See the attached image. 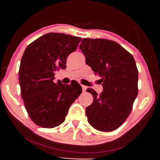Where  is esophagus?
I'll return each instance as SVG.
<instances>
[{
    "label": "esophagus",
    "mask_w": 160,
    "mask_h": 160,
    "mask_svg": "<svg viewBox=\"0 0 160 160\" xmlns=\"http://www.w3.org/2000/svg\"><path fill=\"white\" fill-rule=\"evenodd\" d=\"M82 86V91L83 92H86V90H87V87L85 86V85H81Z\"/></svg>",
    "instance_id": "1"
}]
</instances>
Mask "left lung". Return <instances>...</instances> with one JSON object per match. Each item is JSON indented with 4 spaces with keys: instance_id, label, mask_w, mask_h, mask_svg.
<instances>
[{
    "instance_id": "1",
    "label": "left lung",
    "mask_w": 160,
    "mask_h": 160,
    "mask_svg": "<svg viewBox=\"0 0 160 160\" xmlns=\"http://www.w3.org/2000/svg\"><path fill=\"white\" fill-rule=\"evenodd\" d=\"M79 47L103 86L99 94L92 88L87 90L93 96L92 104L86 108L88 122L97 131H114L128 117L138 92L135 59L112 40L85 38Z\"/></svg>"
}]
</instances>
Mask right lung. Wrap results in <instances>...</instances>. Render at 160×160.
<instances>
[{
    "instance_id": "1",
    "label": "right lung",
    "mask_w": 160,
    "mask_h": 160,
    "mask_svg": "<svg viewBox=\"0 0 160 160\" xmlns=\"http://www.w3.org/2000/svg\"><path fill=\"white\" fill-rule=\"evenodd\" d=\"M81 37L62 33L46 34L27 47L19 69L21 96L32 121L52 128L64 122L82 88L77 82H53L56 70L66 68L68 56L76 50Z\"/></svg>"
}]
</instances>
